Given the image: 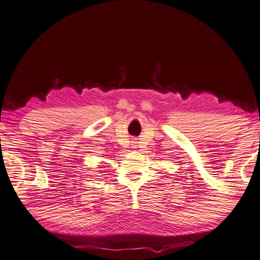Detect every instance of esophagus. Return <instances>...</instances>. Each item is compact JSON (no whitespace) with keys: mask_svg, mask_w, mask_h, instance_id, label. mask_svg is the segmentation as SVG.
Listing matches in <instances>:
<instances>
[{"mask_svg":"<svg viewBox=\"0 0 260 260\" xmlns=\"http://www.w3.org/2000/svg\"><path fill=\"white\" fill-rule=\"evenodd\" d=\"M134 144H136V143H135V141H134Z\"/></svg>","mask_w":260,"mask_h":260,"instance_id":"1","label":"esophagus"}]
</instances>
